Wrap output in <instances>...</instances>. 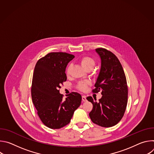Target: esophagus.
I'll list each match as a JSON object with an SVG mask.
<instances>
[{
    "label": "esophagus",
    "instance_id": "esophagus-1",
    "mask_svg": "<svg viewBox=\"0 0 154 154\" xmlns=\"http://www.w3.org/2000/svg\"><path fill=\"white\" fill-rule=\"evenodd\" d=\"M82 101H83V102H85V101L86 100V96H82Z\"/></svg>",
    "mask_w": 154,
    "mask_h": 154
}]
</instances>
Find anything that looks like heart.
<instances>
[{"label": "heart", "mask_w": 154, "mask_h": 154, "mask_svg": "<svg viewBox=\"0 0 154 154\" xmlns=\"http://www.w3.org/2000/svg\"><path fill=\"white\" fill-rule=\"evenodd\" d=\"M80 63L82 67L86 71L92 70L95 65L94 60L89 56H83L80 59ZM71 68V65L69 64L67 66L66 68V73L67 75H69L70 73ZM91 85V83L88 81L85 82H79L77 85V88L82 91H85L87 88V87Z\"/></svg>", "instance_id": "heart-1"}]
</instances>
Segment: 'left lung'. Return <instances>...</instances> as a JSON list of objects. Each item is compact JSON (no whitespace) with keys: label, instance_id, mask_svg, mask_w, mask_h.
I'll use <instances>...</instances> for the list:
<instances>
[{"label":"left lung","instance_id":"1","mask_svg":"<svg viewBox=\"0 0 154 154\" xmlns=\"http://www.w3.org/2000/svg\"><path fill=\"white\" fill-rule=\"evenodd\" d=\"M96 51L101 58V68L93 93L101 91L99 102L91 96L86 99L93 105L89 116L92 122L103 127H112L122 118L127 104L128 87L125 75L117 57L104 48Z\"/></svg>","mask_w":154,"mask_h":154}]
</instances>
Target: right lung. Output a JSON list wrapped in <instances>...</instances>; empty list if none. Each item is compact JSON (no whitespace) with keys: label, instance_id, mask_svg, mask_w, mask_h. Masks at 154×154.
<instances>
[{"label":"right lung","instance_id":"1","mask_svg":"<svg viewBox=\"0 0 154 154\" xmlns=\"http://www.w3.org/2000/svg\"><path fill=\"white\" fill-rule=\"evenodd\" d=\"M74 57L66 52H50L35 65L31 88L32 102L41 121L50 128L58 129L68 124L80 105V94L72 92L63 99L59 90L67 80L66 66Z\"/></svg>","mask_w":154,"mask_h":154}]
</instances>
